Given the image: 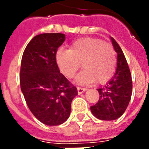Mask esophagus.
<instances>
[{
    "label": "esophagus",
    "mask_w": 149,
    "mask_h": 149,
    "mask_svg": "<svg viewBox=\"0 0 149 149\" xmlns=\"http://www.w3.org/2000/svg\"><path fill=\"white\" fill-rule=\"evenodd\" d=\"M86 91V88H82V87H77V92H78V94H81L84 92Z\"/></svg>",
    "instance_id": "esophagus-1"
}]
</instances>
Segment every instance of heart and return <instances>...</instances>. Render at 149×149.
Wrapping results in <instances>:
<instances>
[{
    "label": "heart",
    "instance_id": "heart-1",
    "mask_svg": "<svg viewBox=\"0 0 149 149\" xmlns=\"http://www.w3.org/2000/svg\"><path fill=\"white\" fill-rule=\"evenodd\" d=\"M56 60L65 77L71 79L80 67L84 68L77 75V84L86 85L97 80L104 84L113 77L117 67L116 52L113 45L96 38H79L70 45V49H58Z\"/></svg>",
    "mask_w": 149,
    "mask_h": 149
}]
</instances>
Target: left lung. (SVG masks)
<instances>
[{"label": "left lung", "instance_id": "obj_1", "mask_svg": "<svg viewBox=\"0 0 149 149\" xmlns=\"http://www.w3.org/2000/svg\"><path fill=\"white\" fill-rule=\"evenodd\" d=\"M113 47L118 53L117 70L113 77L103 88L97 89L100 98L91 111L96 118L103 120H113L122 115L128 106L132 93V79L122 49L113 38Z\"/></svg>", "mask_w": 149, "mask_h": 149}]
</instances>
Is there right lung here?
Segmentation results:
<instances>
[{
	"label": "right lung",
	"mask_w": 149,
	"mask_h": 149,
	"mask_svg": "<svg viewBox=\"0 0 149 149\" xmlns=\"http://www.w3.org/2000/svg\"><path fill=\"white\" fill-rule=\"evenodd\" d=\"M62 33H43L27 45L22 58L20 84L33 115L46 125L63 124L70 117L77 89L59 71L56 52L65 42Z\"/></svg>",
	"instance_id": "1"
}]
</instances>
